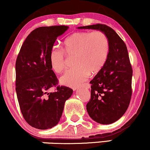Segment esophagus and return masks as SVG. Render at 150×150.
I'll use <instances>...</instances> for the list:
<instances>
[{
    "mask_svg": "<svg viewBox=\"0 0 150 150\" xmlns=\"http://www.w3.org/2000/svg\"><path fill=\"white\" fill-rule=\"evenodd\" d=\"M83 87H85V88H87V89H89L90 88V85H89V84L87 83V84H85V85H83Z\"/></svg>",
    "mask_w": 150,
    "mask_h": 150,
    "instance_id": "esophagus-1",
    "label": "esophagus"
}]
</instances>
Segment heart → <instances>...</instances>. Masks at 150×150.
I'll list each match as a JSON object with an SVG mask.
<instances>
[{"label": "heart", "instance_id": "heart-1", "mask_svg": "<svg viewBox=\"0 0 150 150\" xmlns=\"http://www.w3.org/2000/svg\"><path fill=\"white\" fill-rule=\"evenodd\" d=\"M109 51V42L104 32H75L65 39L63 49L53 47L49 53V62L55 73L65 69V58L75 55V68L67 70L60 77L62 85L75 87L88 79L90 73H97L103 68Z\"/></svg>", "mask_w": 150, "mask_h": 150}]
</instances>
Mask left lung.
<instances>
[{
  "label": "left lung",
  "mask_w": 150,
  "mask_h": 150,
  "mask_svg": "<svg viewBox=\"0 0 150 150\" xmlns=\"http://www.w3.org/2000/svg\"><path fill=\"white\" fill-rule=\"evenodd\" d=\"M104 32L109 42V51L103 68L90 81L91 99L87 111L92 120L111 124L123 116L132 95V70L125 44L111 27L101 24L79 27Z\"/></svg>",
  "instance_id": "left-lung-1"
}]
</instances>
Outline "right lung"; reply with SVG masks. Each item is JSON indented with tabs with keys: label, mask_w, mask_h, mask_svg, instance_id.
I'll return each instance as SVG.
<instances>
[{
	"label": "right lung",
	"mask_w": 150,
	"mask_h": 150,
	"mask_svg": "<svg viewBox=\"0 0 150 150\" xmlns=\"http://www.w3.org/2000/svg\"><path fill=\"white\" fill-rule=\"evenodd\" d=\"M68 26L38 27L27 36L15 63L16 93L20 110L27 123L34 128L46 130L58 123L65 102L73 89L58 86V79L49 62V53L58 37Z\"/></svg>",
	"instance_id": "add662e5"
}]
</instances>
